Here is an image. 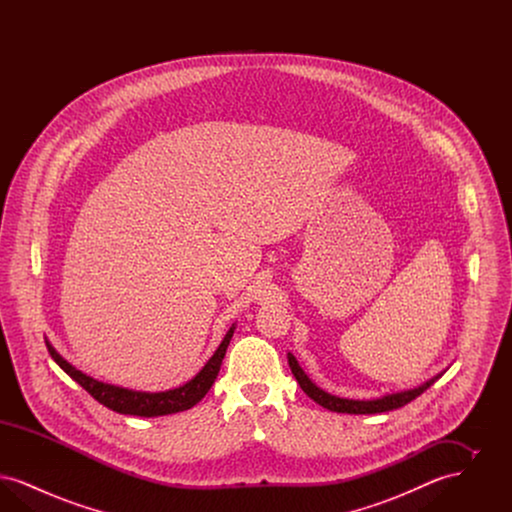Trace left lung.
<instances>
[{"label": "left lung", "mask_w": 512, "mask_h": 512, "mask_svg": "<svg viewBox=\"0 0 512 512\" xmlns=\"http://www.w3.org/2000/svg\"><path fill=\"white\" fill-rule=\"evenodd\" d=\"M288 363L292 368V374L297 380V384L301 386V390L305 391L315 403H318L320 407L328 409V411H334V413H347V414H376V413H388L393 409H399L407 403H411L413 399H416L420 393L428 390L436 380H439L443 376V372L436 374L434 378L426 380L424 384L411 388V390L397 391V393H386L382 397H376V399H347V397H338V395H332L328 391L320 390L317 384L305 374V370L299 366L297 359L293 357L292 353H288Z\"/></svg>", "instance_id": "obj_1"}]
</instances>
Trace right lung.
<instances>
[{
  "label": "right lung",
  "instance_id": "obj_1",
  "mask_svg": "<svg viewBox=\"0 0 512 512\" xmlns=\"http://www.w3.org/2000/svg\"><path fill=\"white\" fill-rule=\"evenodd\" d=\"M234 330H236V324L230 326V330L220 341L213 357L205 363V366L195 374L192 380H188L186 384H182L174 390L153 391V393L151 391L128 390V388H121V386L99 382L96 378L84 374L82 370L74 368L69 361H65L48 340H46V345H48L51 359L101 405H105L107 409L117 411V413L151 418V416H165V414L188 411L205 397V393L211 390V386L215 384V380L219 376L220 365H222V359L226 355L228 343L234 336Z\"/></svg>",
  "mask_w": 512,
  "mask_h": 512
}]
</instances>
